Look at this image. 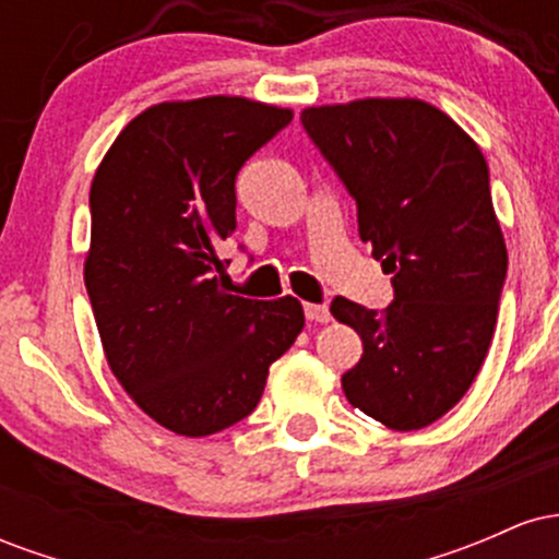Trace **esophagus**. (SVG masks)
Instances as JSON below:
<instances>
[{
    "label": "esophagus",
    "instance_id": "1",
    "mask_svg": "<svg viewBox=\"0 0 559 559\" xmlns=\"http://www.w3.org/2000/svg\"><path fill=\"white\" fill-rule=\"evenodd\" d=\"M305 318L310 320V323H329L331 312L325 305H312V301H305Z\"/></svg>",
    "mask_w": 559,
    "mask_h": 559
}]
</instances>
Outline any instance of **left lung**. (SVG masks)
Segmentation results:
<instances>
[{
    "instance_id": "left-lung-1",
    "label": "left lung",
    "mask_w": 559,
    "mask_h": 559,
    "mask_svg": "<svg viewBox=\"0 0 559 559\" xmlns=\"http://www.w3.org/2000/svg\"><path fill=\"white\" fill-rule=\"evenodd\" d=\"M301 126L357 204L360 239L394 301H331L362 338L342 376L349 404L394 431L449 413L478 376L497 325L507 249L489 165L467 133L420 99L307 107Z\"/></svg>"
}]
</instances>
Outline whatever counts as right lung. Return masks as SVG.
<instances>
[{
    "instance_id": "1",
    "label": "right lung",
    "mask_w": 559,
    "mask_h": 559,
    "mask_svg": "<svg viewBox=\"0 0 559 559\" xmlns=\"http://www.w3.org/2000/svg\"><path fill=\"white\" fill-rule=\"evenodd\" d=\"M292 123L241 96L163 102L133 118L96 170L86 292L115 378L181 436L247 418L305 312L228 294L217 243L236 228V176Z\"/></svg>"
}]
</instances>
